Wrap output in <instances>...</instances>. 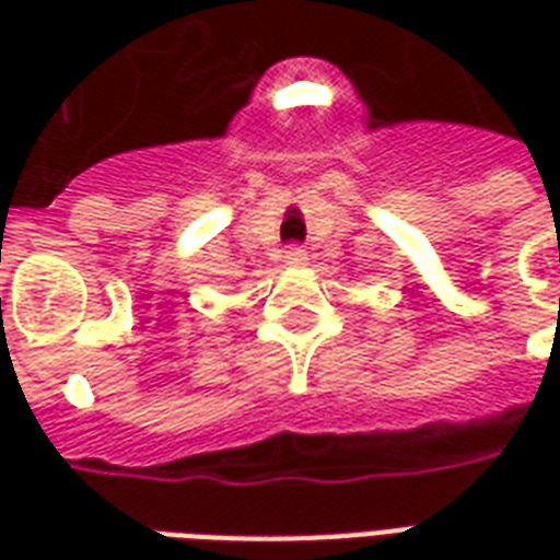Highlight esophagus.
Listing matches in <instances>:
<instances>
[{
  "label": "esophagus",
  "instance_id": "1",
  "mask_svg": "<svg viewBox=\"0 0 560 560\" xmlns=\"http://www.w3.org/2000/svg\"><path fill=\"white\" fill-rule=\"evenodd\" d=\"M284 260H288V264H303L305 252L300 248V245H291V248L284 252Z\"/></svg>",
  "mask_w": 560,
  "mask_h": 560
}]
</instances>
